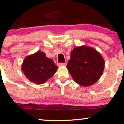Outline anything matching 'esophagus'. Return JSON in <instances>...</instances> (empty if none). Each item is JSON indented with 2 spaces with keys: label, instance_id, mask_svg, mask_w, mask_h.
Returning a JSON list of instances; mask_svg holds the SVG:
<instances>
[{
  "label": "esophagus",
  "instance_id": "34e87169",
  "mask_svg": "<svg viewBox=\"0 0 124 124\" xmlns=\"http://www.w3.org/2000/svg\"><path fill=\"white\" fill-rule=\"evenodd\" d=\"M58 65L59 66H66V63H58Z\"/></svg>",
  "mask_w": 124,
  "mask_h": 124
}]
</instances>
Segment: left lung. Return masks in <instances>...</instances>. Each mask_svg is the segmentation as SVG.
Segmentation results:
<instances>
[{"label":"left lung","mask_w":124,"mask_h":124,"mask_svg":"<svg viewBox=\"0 0 124 124\" xmlns=\"http://www.w3.org/2000/svg\"><path fill=\"white\" fill-rule=\"evenodd\" d=\"M104 66L103 56L96 49L82 45L71 51L70 59L66 68L76 83L87 87L99 80Z\"/></svg>","instance_id":"1"}]
</instances>
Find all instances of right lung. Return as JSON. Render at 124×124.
Returning <instances> with one entry per match:
<instances>
[{
	"label": "right lung",
	"instance_id": "1",
	"mask_svg": "<svg viewBox=\"0 0 124 124\" xmlns=\"http://www.w3.org/2000/svg\"><path fill=\"white\" fill-rule=\"evenodd\" d=\"M58 68L52 59L39 51L26 56L21 65L25 77L37 85L46 82L56 73Z\"/></svg>",
	"mask_w": 124,
	"mask_h": 124
}]
</instances>
